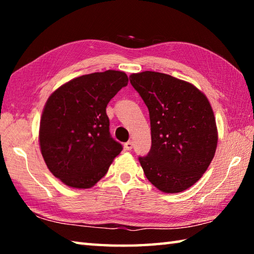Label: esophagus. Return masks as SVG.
<instances>
[{
	"label": "esophagus",
	"instance_id": "obj_1",
	"mask_svg": "<svg viewBox=\"0 0 254 254\" xmlns=\"http://www.w3.org/2000/svg\"><path fill=\"white\" fill-rule=\"evenodd\" d=\"M133 148V142L132 141H127V142L124 143V149L127 150V151H130V150H132Z\"/></svg>",
	"mask_w": 254,
	"mask_h": 254
}]
</instances>
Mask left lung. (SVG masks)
Masks as SVG:
<instances>
[{"mask_svg": "<svg viewBox=\"0 0 254 254\" xmlns=\"http://www.w3.org/2000/svg\"><path fill=\"white\" fill-rule=\"evenodd\" d=\"M130 83L150 115L151 149L139 157L145 177L163 192L186 190L216 151L217 127L207 97L188 81L162 72L132 74Z\"/></svg>", "mask_w": 254, "mask_h": 254, "instance_id": "left-lung-1", "label": "left lung"}]
</instances>
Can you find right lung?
<instances>
[{
	"label": "right lung",
	"instance_id": "right-lung-1",
	"mask_svg": "<svg viewBox=\"0 0 254 254\" xmlns=\"http://www.w3.org/2000/svg\"><path fill=\"white\" fill-rule=\"evenodd\" d=\"M127 81L123 71L93 72L49 96L40 121V150L50 173L67 186L93 187L122 151L111 136L106 106Z\"/></svg>",
	"mask_w": 254,
	"mask_h": 254
}]
</instances>
